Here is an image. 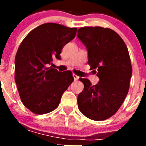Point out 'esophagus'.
Instances as JSON below:
<instances>
[{
  "label": "esophagus",
  "instance_id": "34e87169",
  "mask_svg": "<svg viewBox=\"0 0 146 146\" xmlns=\"http://www.w3.org/2000/svg\"><path fill=\"white\" fill-rule=\"evenodd\" d=\"M73 77H74V80H78V79H79V77H78L77 75H76L75 74H73Z\"/></svg>",
  "mask_w": 146,
  "mask_h": 146
}]
</instances>
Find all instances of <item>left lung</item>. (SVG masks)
<instances>
[{
  "label": "left lung",
  "mask_w": 146,
  "mask_h": 146,
  "mask_svg": "<svg viewBox=\"0 0 146 146\" xmlns=\"http://www.w3.org/2000/svg\"><path fill=\"white\" fill-rule=\"evenodd\" d=\"M77 33L88 50V63L99 78L95 86L89 80L80 78L84 89L77 96L78 108L90 119L104 121L118 111L128 94L132 74L128 49L119 35L110 28L82 27Z\"/></svg>",
  "instance_id": "left-lung-1"
}]
</instances>
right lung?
I'll return each mask as SVG.
<instances>
[{"mask_svg":"<svg viewBox=\"0 0 146 146\" xmlns=\"http://www.w3.org/2000/svg\"><path fill=\"white\" fill-rule=\"evenodd\" d=\"M77 28L44 23L30 32L15 56V80L20 99L35 114L52 112L74 81L72 72H58L50 66L60 59L63 47L75 37Z\"/></svg>","mask_w":146,"mask_h":146,"instance_id":"add662e5","label":"right lung"}]
</instances>
